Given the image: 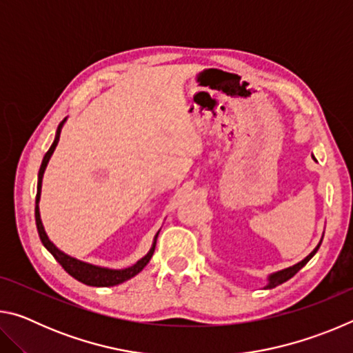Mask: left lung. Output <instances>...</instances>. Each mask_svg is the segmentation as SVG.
Returning <instances> with one entry per match:
<instances>
[{"mask_svg": "<svg viewBox=\"0 0 353 353\" xmlns=\"http://www.w3.org/2000/svg\"><path fill=\"white\" fill-rule=\"evenodd\" d=\"M319 246H321V243L318 244V246L314 248V250L310 255H307L305 259H303L302 261H299L297 265H294V266H291V268H286V270H282V271H279V272H274V274H271L270 277H268V285L265 286L266 290H271V288H276V286H279V285H282L283 282H286V280H290L292 276H296V274L302 270L303 266L307 265V263L312 260V256L318 252V249H319Z\"/></svg>", "mask_w": 353, "mask_h": 353, "instance_id": "8db88e82", "label": "left lung"}]
</instances>
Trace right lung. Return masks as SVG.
Here are the masks:
<instances>
[{
    "label": "right lung",
    "instance_id": "add662e5",
    "mask_svg": "<svg viewBox=\"0 0 353 353\" xmlns=\"http://www.w3.org/2000/svg\"><path fill=\"white\" fill-rule=\"evenodd\" d=\"M67 119V118H65ZM63 121L59 124L57 128V132H56V139L52 141L51 148L48 149V152L45 154L43 157V162H41V166L39 170V183H37V196H35V224H37V230H39V235H40V240L43 243V246L50 250L52 254V256L61 263V266L63 268L65 271H67L71 277H74L76 280H79V282L85 283L88 286H115L119 285L123 282H126V280L132 279L134 276H137L143 268H145L149 260H151V256L154 254V249H155V241H157V235L154 238V244L152 248L149 249V252L143 256L141 260H139L135 263L134 266L126 268V270H109V268H101V266H94L90 265V263H85V261H81L77 259H73V256H70L67 254H63L61 249H57L54 244L50 241V238H48L46 232L43 229V224H41V219H40V210H39V201H40V191H41V179H43V172L46 170V165L50 162L52 152H54V149L59 143V139H61V130L63 126Z\"/></svg>",
    "mask_w": 353,
    "mask_h": 353
}]
</instances>
